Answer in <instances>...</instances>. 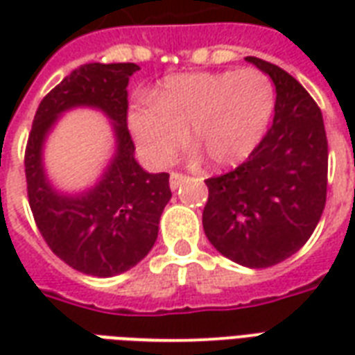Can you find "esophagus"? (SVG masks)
Returning a JSON list of instances; mask_svg holds the SVG:
<instances>
[{"instance_id": "obj_1", "label": "esophagus", "mask_w": 355, "mask_h": 355, "mask_svg": "<svg viewBox=\"0 0 355 355\" xmlns=\"http://www.w3.org/2000/svg\"><path fill=\"white\" fill-rule=\"evenodd\" d=\"M186 178H188V177H186L184 173H178V171H173V173H171V182H169L171 190H177V188H180Z\"/></svg>"}]
</instances>
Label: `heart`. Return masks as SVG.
Segmentation results:
<instances>
[{
    "mask_svg": "<svg viewBox=\"0 0 355 355\" xmlns=\"http://www.w3.org/2000/svg\"><path fill=\"white\" fill-rule=\"evenodd\" d=\"M129 112V129L142 155L167 165L188 139L213 167L247 159L272 119L275 89L254 68L171 76Z\"/></svg>",
    "mask_w": 355,
    "mask_h": 355,
    "instance_id": "1",
    "label": "heart"
}]
</instances>
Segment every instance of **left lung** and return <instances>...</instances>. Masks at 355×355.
Segmentation results:
<instances>
[{
  "label": "left lung",
  "mask_w": 355,
  "mask_h": 355,
  "mask_svg": "<svg viewBox=\"0 0 355 355\" xmlns=\"http://www.w3.org/2000/svg\"><path fill=\"white\" fill-rule=\"evenodd\" d=\"M275 85L274 123L239 167L205 180L203 230L247 268L289 259L310 239L327 198V135L320 106L291 73L247 57Z\"/></svg>",
  "instance_id": "8db88e82"
}]
</instances>
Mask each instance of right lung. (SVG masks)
I'll return each instance as SVG.
<instances>
[{"mask_svg":"<svg viewBox=\"0 0 355 355\" xmlns=\"http://www.w3.org/2000/svg\"><path fill=\"white\" fill-rule=\"evenodd\" d=\"M132 62L76 68L40 102L24 152L28 203L45 243L81 274L112 277L137 266L154 247L159 216L171 200L169 175L146 173L135 159L127 129V85ZM76 105L102 109L114 121L118 150L101 182L81 196L50 188L41 146L56 117Z\"/></svg>","mask_w":355,"mask_h":355,"instance_id":"1","label":"right lung"}]
</instances>
